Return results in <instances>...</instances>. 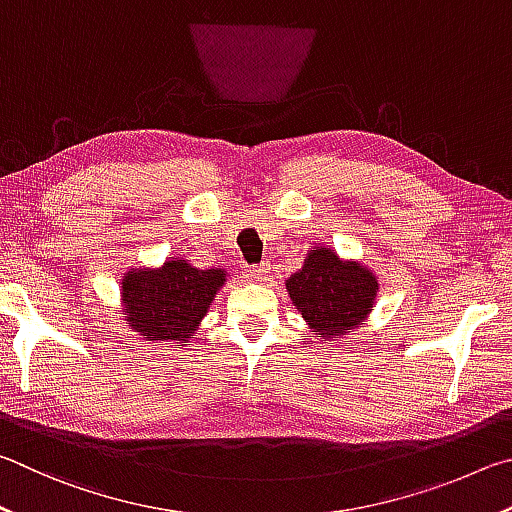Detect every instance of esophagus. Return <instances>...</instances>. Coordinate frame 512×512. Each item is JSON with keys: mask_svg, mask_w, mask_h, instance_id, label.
Wrapping results in <instances>:
<instances>
[{"mask_svg": "<svg viewBox=\"0 0 512 512\" xmlns=\"http://www.w3.org/2000/svg\"><path fill=\"white\" fill-rule=\"evenodd\" d=\"M267 270H270V267H267V265H251V267H247V270H245V279L247 281H254V283L265 281L267 274H270Z\"/></svg>", "mask_w": 512, "mask_h": 512, "instance_id": "esophagus-1", "label": "esophagus"}]
</instances>
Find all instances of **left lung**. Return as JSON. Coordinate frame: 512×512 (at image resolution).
<instances>
[{
  "label": "left lung",
  "mask_w": 512,
  "mask_h": 512,
  "mask_svg": "<svg viewBox=\"0 0 512 512\" xmlns=\"http://www.w3.org/2000/svg\"><path fill=\"white\" fill-rule=\"evenodd\" d=\"M285 288L312 333L328 339L360 326L373 308L378 281L364 267L342 263L335 251L321 247L310 251L306 265L290 276Z\"/></svg>",
  "instance_id": "obj_1"
}]
</instances>
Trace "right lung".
I'll return each mask as SVG.
<instances>
[{"label":"right lung","instance_id":"add662e5","mask_svg":"<svg viewBox=\"0 0 512 512\" xmlns=\"http://www.w3.org/2000/svg\"><path fill=\"white\" fill-rule=\"evenodd\" d=\"M224 283L222 270H197L168 261L155 272H128L123 303L128 321L148 342H186Z\"/></svg>","mask_w":512,"mask_h":512}]
</instances>
